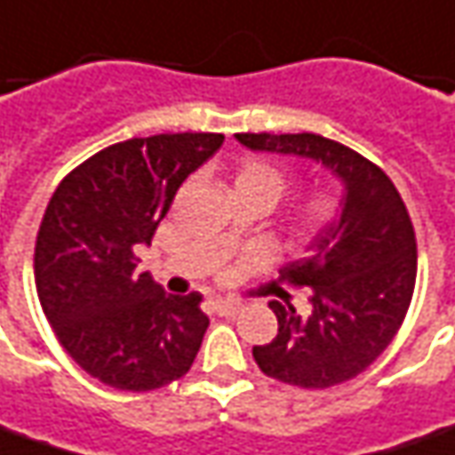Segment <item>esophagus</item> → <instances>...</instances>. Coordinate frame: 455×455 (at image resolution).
Segmentation results:
<instances>
[{
    "label": "esophagus",
    "mask_w": 455,
    "mask_h": 455,
    "mask_svg": "<svg viewBox=\"0 0 455 455\" xmlns=\"http://www.w3.org/2000/svg\"><path fill=\"white\" fill-rule=\"evenodd\" d=\"M243 309V305L237 299H212V312L220 317H233Z\"/></svg>",
    "instance_id": "esophagus-1"
}]
</instances>
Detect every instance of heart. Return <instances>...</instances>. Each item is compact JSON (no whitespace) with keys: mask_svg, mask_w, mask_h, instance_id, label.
I'll use <instances>...</instances> for the list:
<instances>
[{"mask_svg":"<svg viewBox=\"0 0 455 455\" xmlns=\"http://www.w3.org/2000/svg\"><path fill=\"white\" fill-rule=\"evenodd\" d=\"M233 190H243V193H258L267 200L269 205H275L284 190H287V175L282 173L280 168L269 165V163H245L237 175H235ZM337 200L334 196H329L324 190H317L312 196H307L302 200V205L297 208L292 222V233L297 237H312L319 230H324L329 222L334 220L337 215Z\"/></svg>","mask_w":455,"mask_h":455,"instance_id":"heart-1","label":"heart"}]
</instances>
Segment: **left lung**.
Segmentation results:
<instances>
[{
  "label": "left lung",
  "instance_id": "1",
  "mask_svg": "<svg viewBox=\"0 0 455 455\" xmlns=\"http://www.w3.org/2000/svg\"><path fill=\"white\" fill-rule=\"evenodd\" d=\"M247 150L317 163L341 183L334 220L287 262L280 280L309 287V312L269 302L277 337L252 347L267 377L329 389L362 374L399 331L416 284V237L389 175L317 133H235Z\"/></svg>",
  "mask_w": 455,
  "mask_h": 455
}]
</instances>
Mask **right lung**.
<instances>
[{
  "label": "right lung",
  "instance_id": "add662e5",
  "mask_svg": "<svg viewBox=\"0 0 455 455\" xmlns=\"http://www.w3.org/2000/svg\"><path fill=\"white\" fill-rule=\"evenodd\" d=\"M222 133L131 138L66 175L44 212L34 277L49 324L86 374L153 391L186 374L210 319L200 294H165L136 252L150 245L178 188Z\"/></svg>",
  "mask_w": 455,
  "mask_h": 455
}]
</instances>
